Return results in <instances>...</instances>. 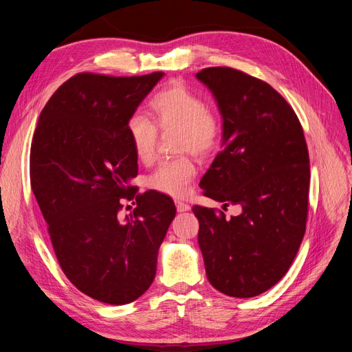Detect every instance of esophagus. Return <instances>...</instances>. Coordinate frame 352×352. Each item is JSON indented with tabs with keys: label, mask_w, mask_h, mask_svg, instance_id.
<instances>
[{
	"label": "esophagus",
	"mask_w": 352,
	"mask_h": 352,
	"mask_svg": "<svg viewBox=\"0 0 352 352\" xmlns=\"http://www.w3.org/2000/svg\"><path fill=\"white\" fill-rule=\"evenodd\" d=\"M176 208H177L179 212H185V211H189V210H190V206L186 204V202L176 201Z\"/></svg>",
	"instance_id": "obj_1"
}]
</instances>
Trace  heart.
Listing matches in <instances>:
<instances>
[{
  "mask_svg": "<svg viewBox=\"0 0 352 352\" xmlns=\"http://www.w3.org/2000/svg\"><path fill=\"white\" fill-rule=\"evenodd\" d=\"M155 124L162 131H176L179 153L190 151L207 155L214 150L220 136L219 117L208 110L207 102L182 83H172L158 91L150 101ZM126 136L138 162L153 163L157 145V126L142 113L132 114L126 123ZM197 173L188 157L160 163L148 176L146 185L155 192L185 197Z\"/></svg>",
  "mask_w": 352,
  "mask_h": 352,
  "instance_id": "b5f03b06",
  "label": "heart"
}]
</instances>
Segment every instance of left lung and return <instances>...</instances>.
Wrapping results in <instances>:
<instances>
[{
  "mask_svg": "<svg viewBox=\"0 0 352 352\" xmlns=\"http://www.w3.org/2000/svg\"><path fill=\"white\" fill-rule=\"evenodd\" d=\"M214 95L221 146L199 186L204 195L241 206L239 216L195 206L206 273L217 291L251 298L289 270L305 233L310 158L302 126L282 95L230 67L197 73Z\"/></svg>",
  "mask_w": 352,
  "mask_h": 352,
  "instance_id": "1",
  "label": "left lung"
}]
</instances>
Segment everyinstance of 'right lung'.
<instances>
[{
    "label": "right lung",
    "instance_id": "right-lung-1",
    "mask_svg": "<svg viewBox=\"0 0 352 352\" xmlns=\"http://www.w3.org/2000/svg\"><path fill=\"white\" fill-rule=\"evenodd\" d=\"M163 76L79 73L52 94L32 140L30 186L60 267L105 304H129L151 286L176 216L170 197L136 194L138 158L126 136L127 119ZM132 199L137 207L123 219Z\"/></svg>",
    "mask_w": 352,
    "mask_h": 352
}]
</instances>
